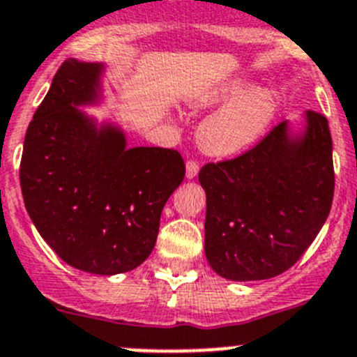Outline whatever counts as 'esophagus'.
<instances>
[{
  "label": "esophagus",
  "mask_w": 357,
  "mask_h": 357,
  "mask_svg": "<svg viewBox=\"0 0 357 357\" xmlns=\"http://www.w3.org/2000/svg\"><path fill=\"white\" fill-rule=\"evenodd\" d=\"M198 172H200V165L196 161H188V165H185V176H188L189 181L195 178L198 175Z\"/></svg>",
  "instance_id": "1"
}]
</instances>
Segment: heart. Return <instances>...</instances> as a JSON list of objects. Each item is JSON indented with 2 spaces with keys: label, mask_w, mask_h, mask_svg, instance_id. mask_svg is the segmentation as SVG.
I'll use <instances>...</instances> for the list:
<instances>
[{
  "label": "heart",
  "mask_w": 357,
  "mask_h": 357,
  "mask_svg": "<svg viewBox=\"0 0 357 357\" xmlns=\"http://www.w3.org/2000/svg\"><path fill=\"white\" fill-rule=\"evenodd\" d=\"M219 107L200 123L196 142L202 152L212 157H234L253 146L266 134L276 116L280 97L274 88H250L248 81H230L204 91L192 99L191 107Z\"/></svg>",
  "instance_id": "1"
}]
</instances>
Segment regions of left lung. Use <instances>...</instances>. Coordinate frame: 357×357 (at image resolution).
Here are the masks:
<instances>
[{
	"label": "left lung",
	"mask_w": 357,
	"mask_h": 357,
	"mask_svg": "<svg viewBox=\"0 0 357 357\" xmlns=\"http://www.w3.org/2000/svg\"><path fill=\"white\" fill-rule=\"evenodd\" d=\"M305 120L301 134L281 122L243 155L200 169L205 257L219 276L257 281L285 273L326 223L335 192L331 132L324 114L306 111Z\"/></svg>",
	"instance_id": "8db88e82"
}]
</instances>
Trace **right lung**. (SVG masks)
Segmentation results:
<instances>
[{
	"instance_id": "obj_1",
	"label": "right lung",
	"mask_w": 357,
	"mask_h": 357,
	"mask_svg": "<svg viewBox=\"0 0 357 357\" xmlns=\"http://www.w3.org/2000/svg\"><path fill=\"white\" fill-rule=\"evenodd\" d=\"M102 72V63H61L26 130L19 176L26 211L52 251L84 273L113 276L152 253L185 165L173 149H127L119 126H97L79 109L100 100Z\"/></svg>"
}]
</instances>
